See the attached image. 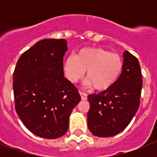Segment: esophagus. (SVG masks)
<instances>
[{
	"label": "esophagus",
	"instance_id": "1",
	"mask_svg": "<svg viewBox=\"0 0 157 157\" xmlns=\"http://www.w3.org/2000/svg\"><path fill=\"white\" fill-rule=\"evenodd\" d=\"M79 93H80V95H81L82 100H86V99H87V94H86L83 93V92H81V91H80Z\"/></svg>",
	"mask_w": 157,
	"mask_h": 157
}]
</instances>
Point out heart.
Returning a JSON list of instances; mask_svg holds the SVG:
<instances>
[{"label":"heart","instance_id":"obj_1","mask_svg":"<svg viewBox=\"0 0 157 157\" xmlns=\"http://www.w3.org/2000/svg\"><path fill=\"white\" fill-rule=\"evenodd\" d=\"M121 58L100 47H86L77 52L76 56L67 57L63 69L67 78L75 83L83 76L86 70V85L96 90L111 88L121 73Z\"/></svg>","mask_w":157,"mask_h":157}]
</instances>
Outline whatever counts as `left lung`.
<instances>
[{"mask_svg":"<svg viewBox=\"0 0 157 157\" xmlns=\"http://www.w3.org/2000/svg\"><path fill=\"white\" fill-rule=\"evenodd\" d=\"M122 72L116 83L98 94L88 95L87 122L94 136L112 137L124 130L139 109L143 80L139 60L129 51L123 54Z\"/></svg>","mask_w":157,"mask_h":157,"instance_id":"1","label":"left lung"}]
</instances>
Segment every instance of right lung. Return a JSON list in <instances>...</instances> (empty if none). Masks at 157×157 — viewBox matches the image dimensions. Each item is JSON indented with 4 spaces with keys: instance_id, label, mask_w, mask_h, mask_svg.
Masks as SVG:
<instances>
[{
    "instance_id": "add662e5",
    "label": "right lung",
    "mask_w": 157,
    "mask_h": 157,
    "mask_svg": "<svg viewBox=\"0 0 157 157\" xmlns=\"http://www.w3.org/2000/svg\"><path fill=\"white\" fill-rule=\"evenodd\" d=\"M64 39H44L23 53L13 71L15 110L27 129L44 139L66 134L69 117L81 101L76 86L64 77Z\"/></svg>"
}]
</instances>
